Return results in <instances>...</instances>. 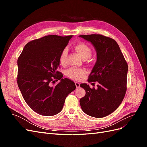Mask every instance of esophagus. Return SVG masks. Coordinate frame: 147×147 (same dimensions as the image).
Instances as JSON below:
<instances>
[{
  "instance_id": "esophagus-1",
  "label": "esophagus",
  "mask_w": 147,
  "mask_h": 147,
  "mask_svg": "<svg viewBox=\"0 0 147 147\" xmlns=\"http://www.w3.org/2000/svg\"><path fill=\"white\" fill-rule=\"evenodd\" d=\"M75 86H76L77 88H80V84L78 82H75Z\"/></svg>"
}]
</instances>
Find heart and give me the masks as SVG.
Listing matches in <instances>:
<instances>
[{
  "label": "heart",
  "instance_id": "1",
  "mask_svg": "<svg viewBox=\"0 0 147 147\" xmlns=\"http://www.w3.org/2000/svg\"><path fill=\"white\" fill-rule=\"evenodd\" d=\"M75 50L81 57L83 60H86L90 58L92 55L91 48L89 47L87 44L80 42L75 44L74 46ZM68 50L67 48H64L61 51L59 56V62L61 64H64L66 62V57L67 56ZM86 72L84 70L77 69L75 68H70L67 71V75L71 78L76 80H79L82 78V77L85 75Z\"/></svg>",
  "mask_w": 147,
  "mask_h": 147
}]
</instances>
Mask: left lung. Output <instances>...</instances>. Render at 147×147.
Here are the masks:
<instances>
[{"mask_svg": "<svg viewBox=\"0 0 147 147\" xmlns=\"http://www.w3.org/2000/svg\"><path fill=\"white\" fill-rule=\"evenodd\" d=\"M96 52V62L88 82H97V88L81 84L86 94L80 100L83 112L89 116L103 118L113 112L122 102L126 91L128 66L119 47L113 39L100 34L82 35Z\"/></svg>", "mask_w": 147, "mask_h": 147, "instance_id": "8db88e82", "label": "left lung"}]
</instances>
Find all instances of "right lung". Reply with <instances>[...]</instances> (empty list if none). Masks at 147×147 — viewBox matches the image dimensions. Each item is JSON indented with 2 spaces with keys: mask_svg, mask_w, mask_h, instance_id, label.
<instances>
[{
  "mask_svg": "<svg viewBox=\"0 0 147 147\" xmlns=\"http://www.w3.org/2000/svg\"><path fill=\"white\" fill-rule=\"evenodd\" d=\"M72 37L51 35L29 42L18 59V85L26 103L39 115L59 113L67 96L76 88L57 70L61 53ZM53 79L60 82L52 86Z\"/></svg>",
  "mask_w": 147,
  "mask_h": 147,
  "instance_id": "obj_1",
  "label": "right lung"
}]
</instances>
